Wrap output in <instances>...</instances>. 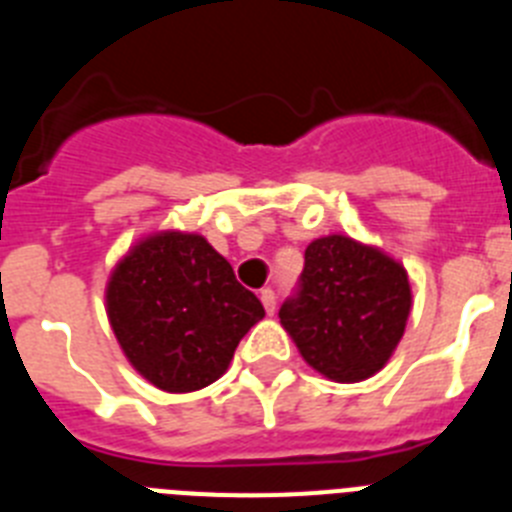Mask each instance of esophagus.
Segmentation results:
<instances>
[{
    "label": "esophagus",
    "mask_w": 512,
    "mask_h": 512,
    "mask_svg": "<svg viewBox=\"0 0 512 512\" xmlns=\"http://www.w3.org/2000/svg\"><path fill=\"white\" fill-rule=\"evenodd\" d=\"M261 302H264V310L269 312V315H274V310H277V292L274 289H261Z\"/></svg>",
    "instance_id": "34e87169"
}]
</instances>
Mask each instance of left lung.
I'll list each match as a JSON object with an SVG mask.
<instances>
[{
	"mask_svg": "<svg viewBox=\"0 0 512 512\" xmlns=\"http://www.w3.org/2000/svg\"><path fill=\"white\" fill-rule=\"evenodd\" d=\"M408 274L379 248L346 235L312 241L279 320L302 359L333 382H361L387 364L408 323Z\"/></svg>",
	"mask_w": 512,
	"mask_h": 512,
	"instance_id": "left-lung-1",
	"label": "left lung"
}]
</instances>
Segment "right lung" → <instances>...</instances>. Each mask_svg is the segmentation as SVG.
Listing matches in <instances>:
<instances>
[{
    "instance_id": "obj_1",
    "label": "right lung",
    "mask_w": 512,
    "mask_h": 512,
    "mask_svg": "<svg viewBox=\"0 0 512 512\" xmlns=\"http://www.w3.org/2000/svg\"><path fill=\"white\" fill-rule=\"evenodd\" d=\"M107 315L130 364L158 390L194 392L228 369L264 305L194 233H158L112 271Z\"/></svg>"
}]
</instances>
